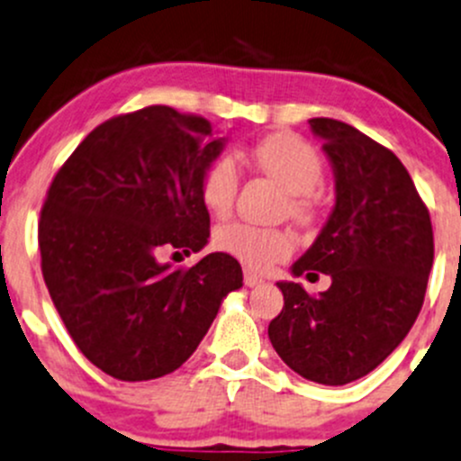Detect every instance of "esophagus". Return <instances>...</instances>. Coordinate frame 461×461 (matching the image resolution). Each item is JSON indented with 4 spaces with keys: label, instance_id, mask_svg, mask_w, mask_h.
I'll use <instances>...</instances> for the list:
<instances>
[{
    "label": "esophagus",
    "instance_id": "1",
    "mask_svg": "<svg viewBox=\"0 0 461 461\" xmlns=\"http://www.w3.org/2000/svg\"><path fill=\"white\" fill-rule=\"evenodd\" d=\"M263 283H265V280L260 278L258 274H254V271H249V269L245 271V285H247V287H258V285H263Z\"/></svg>",
    "mask_w": 461,
    "mask_h": 461
}]
</instances>
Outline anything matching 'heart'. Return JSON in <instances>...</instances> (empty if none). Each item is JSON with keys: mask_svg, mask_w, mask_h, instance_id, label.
I'll use <instances>...</instances> for the list:
<instances>
[{"mask_svg": "<svg viewBox=\"0 0 461 461\" xmlns=\"http://www.w3.org/2000/svg\"><path fill=\"white\" fill-rule=\"evenodd\" d=\"M251 163L274 178L287 196L289 214L298 221H309L313 214L312 192L322 183V161L307 141L295 134L278 132L258 141L249 152ZM240 172L231 157H218L203 174V203L212 214L222 218L231 212L239 194ZM214 243L221 251L234 256L245 267L265 271L292 256L295 240L287 230L258 227L249 222H227L214 234Z\"/></svg>", "mask_w": 461, "mask_h": 461, "instance_id": "1", "label": "heart"}]
</instances>
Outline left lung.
<instances>
[{
  "mask_svg": "<svg viewBox=\"0 0 461 461\" xmlns=\"http://www.w3.org/2000/svg\"><path fill=\"white\" fill-rule=\"evenodd\" d=\"M333 169L336 203L292 276L320 271L331 287L309 295L280 280L285 307L269 340L304 380L342 386L371 373L406 338L433 267V227L409 172L353 125L312 119Z\"/></svg>",
  "mask_w": 461,
  "mask_h": 461,
  "instance_id": "obj_1",
  "label": "left lung"
}]
</instances>
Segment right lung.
<instances>
[{
	"label": "right lung",
	"mask_w": 461,
	"mask_h": 461,
	"mask_svg": "<svg viewBox=\"0 0 461 461\" xmlns=\"http://www.w3.org/2000/svg\"><path fill=\"white\" fill-rule=\"evenodd\" d=\"M225 143L203 116L149 105L92 130L48 190L43 280L75 345L116 380L176 371L243 287L239 260L222 251L190 269L158 260L166 247L207 245L201 183Z\"/></svg>",
	"instance_id": "right-lung-1"
}]
</instances>
